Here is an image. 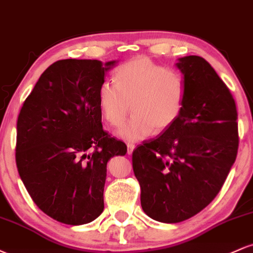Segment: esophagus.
<instances>
[{
	"mask_svg": "<svg viewBox=\"0 0 253 253\" xmlns=\"http://www.w3.org/2000/svg\"><path fill=\"white\" fill-rule=\"evenodd\" d=\"M134 147H135L134 144H130V143L127 144V153H128V155H132V152H133V150H134Z\"/></svg>",
	"mask_w": 253,
	"mask_h": 253,
	"instance_id": "obj_1",
	"label": "esophagus"
}]
</instances>
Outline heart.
Listing matches in <instances>:
<instances>
[{
  "mask_svg": "<svg viewBox=\"0 0 253 253\" xmlns=\"http://www.w3.org/2000/svg\"><path fill=\"white\" fill-rule=\"evenodd\" d=\"M185 102V84L179 72L136 58L115 74V83L98 89V104L113 127H121L132 112L130 123L119 130L124 140H143L155 130L164 132L181 118Z\"/></svg>",
  "mask_w": 253,
  "mask_h": 253,
  "instance_id": "1",
  "label": "heart"
}]
</instances>
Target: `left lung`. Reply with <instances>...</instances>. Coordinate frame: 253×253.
Masks as SVG:
<instances>
[{
	"label": "left lung",
	"mask_w": 253,
	"mask_h": 253,
	"mask_svg": "<svg viewBox=\"0 0 253 253\" xmlns=\"http://www.w3.org/2000/svg\"><path fill=\"white\" fill-rule=\"evenodd\" d=\"M185 84L178 121L133 151L143 211L176 223L213 201L237 158L238 113L231 91L202 57L178 58Z\"/></svg>",
	"instance_id": "8db88e82"
}]
</instances>
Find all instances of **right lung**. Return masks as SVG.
<instances>
[{
    "instance_id": "1",
    "label": "right lung",
    "mask_w": 253,
    "mask_h": 253,
    "mask_svg": "<svg viewBox=\"0 0 253 253\" xmlns=\"http://www.w3.org/2000/svg\"><path fill=\"white\" fill-rule=\"evenodd\" d=\"M115 64L58 60L42 72L17 118L19 175L39 210L66 225L100 216L107 163L127 152L102 128L98 104L104 74Z\"/></svg>"
}]
</instances>
